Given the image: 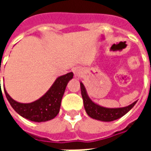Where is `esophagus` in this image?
I'll return each mask as SVG.
<instances>
[{
    "mask_svg": "<svg viewBox=\"0 0 151 151\" xmlns=\"http://www.w3.org/2000/svg\"><path fill=\"white\" fill-rule=\"evenodd\" d=\"M73 72L74 73V76H75L76 78H79L81 76H82V70L79 67H74L73 69Z\"/></svg>",
    "mask_w": 151,
    "mask_h": 151,
    "instance_id": "34e87169",
    "label": "esophagus"
}]
</instances>
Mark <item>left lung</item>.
Listing matches in <instances>:
<instances>
[{"label":"left lung","instance_id":"1","mask_svg":"<svg viewBox=\"0 0 151 151\" xmlns=\"http://www.w3.org/2000/svg\"><path fill=\"white\" fill-rule=\"evenodd\" d=\"M80 86H81V93H82L83 104H84L86 111L89 116H91L95 120L107 121V122L117 120L124 116L128 111H130L137 103V101H135L132 104L124 107V108H108L101 107V106L95 104L91 99L89 98L85 86L82 84V82H80Z\"/></svg>","mask_w":151,"mask_h":151}]
</instances>
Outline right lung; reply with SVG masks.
Masks as SVG:
<instances>
[{"instance_id":"1","label":"right lung","mask_w":151,"mask_h":151,"mask_svg":"<svg viewBox=\"0 0 151 151\" xmlns=\"http://www.w3.org/2000/svg\"><path fill=\"white\" fill-rule=\"evenodd\" d=\"M73 77V73L70 72L57 78L45 95L30 104H21L15 101L9 95L5 89L4 91L11 107L20 116L35 122H44L55 118L59 113L66 86Z\"/></svg>"}]
</instances>
